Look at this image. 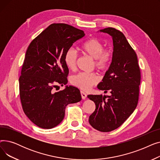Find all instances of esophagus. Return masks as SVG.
Wrapping results in <instances>:
<instances>
[{"label": "esophagus", "mask_w": 160, "mask_h": 160, "mask_svg": "<svg viewBox=\"0 0 160 160\" xmlns=\"http://www.w3.org/2000/svg\"><path fill=\"white\" fill-rule=\"evenodd\" d=\"M80 94H81V96H82V99H86V97H87V94L85 93V92H83L82 91H80Z\"/></svg>", "instance_id": "obj_1"}]
</instances>
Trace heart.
I'll return each instance as SVG.
<instances>
[{"mask_svg":"<svg viewBox=\"0 0 160 160\" xmlns=\"http://www.w3.org/2000/svg\"><path fill=\"white\" fill-rule=\"evenodd\" d=\"M82 52L93 59L94 66L100 71L108 69L111 62L113 52L109 48H104V44L96 38H91L80 46ZM64 62L67 68L74 71L77 67V54L73 48H69L65 53ZM98 82V77L95 72H79L71 78L72 84L82 90H88Z\"/></svg>","mask_w":160,"mask_h":160,"instance_id":"heart-1","label":"heart"}]
</instances>
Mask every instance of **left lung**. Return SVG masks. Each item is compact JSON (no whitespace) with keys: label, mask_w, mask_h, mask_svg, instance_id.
<instances>
[{"label":"left lung","mask_w":160,"mask_h":160,"mask_svg":"<svg viewBox=\"0 0 160 160\" xmlns=\"http://www.w3.org/2000/svg\"><path fill=\"white\" fill-rule=\"evenodd\" d=\"M100 31L112 37L113 52L110 66L97 88L110 95L88 96L96 106L89 122L95 129L108 132L119 128L136 108L141 72L137 54L123 33L111 27Z\"/></svg>","instance_id":"left-lung-1"}]
</instances>
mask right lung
I'll return each instance as SVG.
<instances>
[{"mask_svg":"<svg viewBox=\"0 0 160 160\" xmlns=\"http://www.w3.org/2000/svg\"><path fill=\"white\" fill-rule=\"evenodd\" d=\"M85 36L83 30L64 23H53L29 45L19 79L22 110L38 127L52 128L63 119L66 106L80 101V90L67 86L54 92L58 84L67 83L66 52Z\"/></svg>","mask_w":160,"mask_h":160,"instance_id":"right-lung-1","label":"right lung"}]
</instances>
